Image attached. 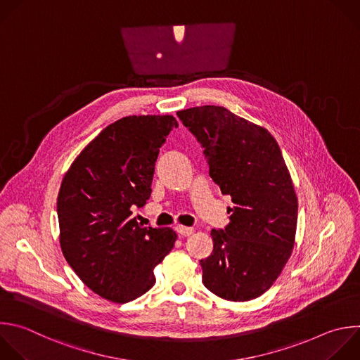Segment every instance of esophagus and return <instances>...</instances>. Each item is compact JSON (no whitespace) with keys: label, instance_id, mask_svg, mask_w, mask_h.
I'll return each instance as SVG.
<instances>
[{"label":"esophagus","instance_id":"obj_1","mask_svg":"<svg viewBox=\"0 0 360 360\" xmlns=\"http://www.w3.org/2000/svg\"><path fill=\"white\" fill-rule=\"evenodd\" d=\"M176 231L179 236H191L193 233V229L186 226H176Z\"/></svg>","mask_w":360,"mask_h":360}]
</instances>
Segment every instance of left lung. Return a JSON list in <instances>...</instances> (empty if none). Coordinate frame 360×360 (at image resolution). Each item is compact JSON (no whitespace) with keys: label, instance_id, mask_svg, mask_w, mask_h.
<instances>
[{"label":"left lung","instance_id":"obj_1","mask_svg":"<svg viewBox=\"0 0 360 360\" xmlns=\"http://www.w3.org/2000/svg\"><path fill=\"white\" fill-rule=\"evenodd\" d=\"M205 148L209 175L230 195V223L210 231L202 281L227 301H250L278 278L295 243L298 199L276 139L220 105L176 112Z\"/></svg>","mask_w":360,"mask_h":360}]
</instances>
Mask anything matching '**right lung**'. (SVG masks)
Wrapping results in <instances>:
<instances>
[{
    "instance_id": "right-lung-1",
    "label": "right lung",
    "mask_w": 360,
    "mask_h": 360,
    "mask_svg": "<svg viewBox=\"0 0 360 360\" xmlns=\"http://www.w3.org/2000/svg\"><path fill=\"white\" fill-rule=\"evenodd\" d=\"M174 115H129L107 126L76 157L58 195L62 253L97 295L130 302L155 284L172 250L171 227H144L133 209L150 199L154 167Z\"/></svg>"
}]
</instances>
